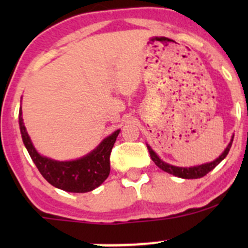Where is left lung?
Instances as JSON below:
<instances>
[{"mask_svg": "<svg viewBox=\"0 0 248 248\" xmlns=\"http://www.w3.org/2000/svg\"><path fill=\"white\" fill-rule=\"evenodd\" d=\"M232 144V138L231 140V142H229L228 146H227V149L224 150L223 154H222L218 158L215 159L214 162H210V163H206V164H202V166L191 167V168H181V167L170 166V164H168V163H166V162L162 161V159L159 158L156 154H155V151L149 146V145H147V150H149L150 156H151L152 161H154L155 164H156L158 168H161L162 170L169 172V174L175 175V176H177V177H181V179H201V177L205 176L207 172L211 171L215 167L218 166V164L221 163L224 158H226V156L228 155L229 150H231Z\"/></svg>", "mask_w": 248, "mask_h": 248, "instance_id": "obj_1", "label": "left lung"}]
</instances>
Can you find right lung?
I'll list each match as a JSON object with an SVG mask.
<instances>
[{
	"label": "right lung",
	"instance_id": "obj_1",
	"mask_svg": "<svg viewBox=\"0 0 248 248\" xmlns=\"http://www.w3.org/2000/svg\"><path fill=\"white\" fill-rule=\"evenodd\" d=\"M19 111V124L22 141L44 179L52 186L72 193H85L97 188L106 181L110 172V154L120 131L106 138L91 154L77 161L59 162L41 156L32 145Z\"/></svg>",
	"mask_w": 248,
	"mask_h": 248
}]
</instances>
